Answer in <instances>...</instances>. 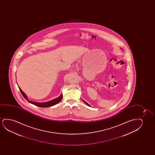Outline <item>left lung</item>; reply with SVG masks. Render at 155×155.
Masks as SVG:
<instances>
[{
    "mask_svg": "<svg viewBox=\"0 0 155 155\" xmlns=\"http://www.w3.org/2000/svg\"><path fill=\"white\" fill-rule=\"evenodd\" d=\"M84 102H85V103H86V104H87V105H88V106H90V105H89V104H88V103H86V102H85V101H84Z\"/></svg>",
    "mask_w": 155,
    "mask_h": 155,
    "instance_id": "left-lung-1",
    "label": "left lung"
}]
</instances>
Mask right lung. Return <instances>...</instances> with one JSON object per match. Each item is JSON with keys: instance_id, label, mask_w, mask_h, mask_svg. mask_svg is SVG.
Masks as SVG:
<instances>
[{"instance_id": "add662e5", "label": "right lung", "mask_w": 155, "mask_h": 155, "mask_svg": "<svg viewBox=\"0 0 155 155\" xmlns=\"http://www.w3.org/2000/svg\"><path fill=\"white\" fill-rule=\"evenodd\" d=\"M19 89L21 93L22 94V95L25 98L26 100L28 101V102L30 103H31V104H34L35 105L38 106V107H48L53 106L55 104H58V103H59L61 101L62 99V97H63L62 95H61L59 97L55 98V99L49 101V102H45V103H38V102H32V101H30L28 100L27 96L24 93L23 91H21V89L19 87Z\"/></svg>"}]
</instances>
